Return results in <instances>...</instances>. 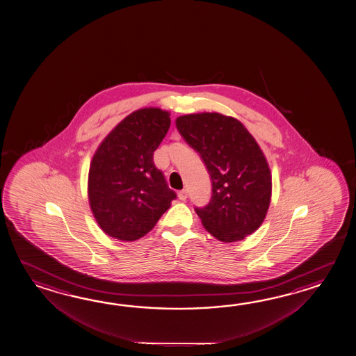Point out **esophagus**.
I'll return each instance as SVG.
<instances>
[{
  "label": "esophagus",
  "instance_id": "esophagus-1",
  "mask_svg": "<svg viewBox=\"0 0 356 356\" xmlns=\"http://www.w3.org/2000/svg\"><path fill=\"white\" fill-rule=\"evenodd\" d=\"M178 197H179V200H181V201H186V200H187V197H188V192H187V189H181V191H179Z\"/></svg>",
  "mask_w": 356,
  "mask_h": 356
}]
</instances>
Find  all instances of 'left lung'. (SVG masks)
<instances>
[{
	"label": "left lung",
	"instance_id": "8db88e82",
	"mask_svg": "<svg viewBox=\"0 0 356 356\" xmlns=\"http://www.w3.org/2000/svg\"><path fill=\"white\" fill-rule=\"evenodd\" d=\"M177 129L211 177V200L196 207L204 229L221 242L242 241L264 222L271 201V172L254 137L220 113L181 115Z\"/></svg>",
	"mask_w": 356,
	"mask_h": 356
}]
</instances>
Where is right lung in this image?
Segmentation results:
<instances>
[{
    "label": "right lung",
    "mask_w": 356,
    "mask_h": 356,
    "mask_svg": "<svg viewBox=\"0 0 356 356\" xmlns=\"http://www.w3.org/2000/svg\"><path fill=\"white\" fill-rule=\"evenodd\" d=\"M169 127V112L143 108L120 122L99 145L88 193L94 218L109 236L124 242L140 239L177 198L154 164V152Z\"/></svg>",
    "instance_id": "obj_1"
}]
</instances>
